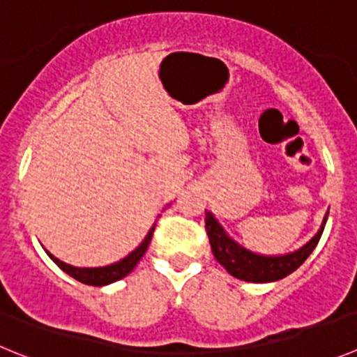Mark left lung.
<instances>
[{
	"label": "left lung",
	"instance_id": "8db88e82",
	"mask_svg": "<svg viewBox=\"0 0 357 357\" xmlns=\"http://www.w3.org/2000/svg\"><path fill=\"white\" fill-rule=\"evenodd\" d=\"M327 215L329 213H326V217H324V222L320 226L319 233L314 234L306 245L294 250V252L281 256H261L247 250L245 247H242L231 238L210 211H206L204 224H206V233L208 238H210L211 252H213L215 259L233 278L242 279V281L247 282H272L290 275L291 272L297 271L298 266L306 261L307 256L313 252L320 236H322L324 226L327 222Z\"/></svg>",
	"mask_w": 357,
	"mask_h": 357
}]
</instances>
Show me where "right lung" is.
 I'll return each instance as SVG.
<instances>
[{"label":"right lung","mask_w":357,"mask_h":357,"mask_svg":"<svg viewBox=\"0 0 357 357\" xmlns=\"http://www.w3.org/2000/svg\"><path fill=\"white\" fill-rule=\"evenodd\" d=\"M153 233H155V226L151 227L147 236L144 238V242L140 243L133 252H130V255H128L124 259H121V261L112 263V265L108 266H98V268H78V266L67 265V263L60 261L59 258H54V256L50 255V252H47V256H50V258L53 259V261L56 263V265H59L66 274H69L70 278H75L76 281L91 284V287H105V284H110V282H115L119 281V279L126 278V275L133 271L135 266H137V263H139L140 259H142V256L146 255L147 247H149L151 243V238H153Z\"/></svg>","instance_id":"add662e5"}]
</instances>
